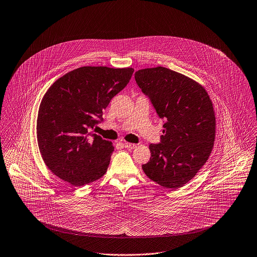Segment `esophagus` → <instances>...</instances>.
<instances>
[{
  "label": "esophagus",
  "mask_w": 257,
  "mask_h": 257,
  "mask_svg": "<svg viewBox=\"0 0 257 257\" xmlns=\"http://www.w3.org/2000/svg\"><path fill=\"white\" fill-rule=\"evenodd\" d=\"M124 147H125L126 149L132 150V149L136 148V147H137V145H136V144H132V143H128V142H125V143H124Z\"/></svg>",
  "instance_id": "obj_1"
}]
</instances>
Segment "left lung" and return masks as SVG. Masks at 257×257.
Segmentation results:
<instances>
[{"mask_svg":"<svg viewBox=\"0 0 257 257\" xmlns=\"http://www.w3.org/2000/svg\"><path fill=\"white\" fill-rule=\"evenodd\" d=\"M135 79L158 115L166 119L161 144L149 146L151 158L142 169L164 188H181L197 175L212 151L213 104L202 84L163 66L140 69Z\"/></svg>","mask_w":257,"mask_h":257,"instance_id":"1","label":"left lung"}]
</instances>
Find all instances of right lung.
<instances>
[{
  "label": "right lung",
  "instance_id": "add662e5",
  "mask_svg": "<svg viewBox=\"0 0 257 257\" xmlns=\"http://www.w3.org/2000/svg\"><path fill=\"white\" fill-rule=\"evenodd\" d=\"M133 72L132 67L82 66L58 78L46 92L37 139L45 164L56 177L81 187L106 173L114 146L90 130Z\"/></svg>",
  "mask_w": 257,
  "mask_h": 257
}]
</instances>
